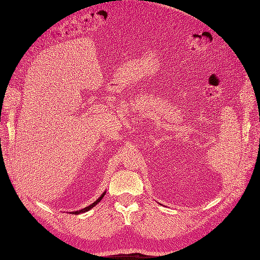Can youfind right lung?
I'll return each mask as SVG.
<instances>
[{"label": "right lung", "instance_id": "add662e5", "mask_svg": "<svg viewBox=\"0 0 260 260\" xmlns=\"http://www.w3.org/2000/svg\"><path fill=\"white\" fill-rule=\"evenodd\" d=\"M105 193L106 192H104L97 200H95L93 203H91L90 206H88V207H86V208H84V209H82V210H80V211H76V212H73L72 214H74V215H78V214H81V213H85V212H87V211H89L90 209H92L94 206H97V203H99L100 201H101V199L104 197V195H105Z\"/></svg>", "mask_w": 260, "mask_h": 260}]
</instances>
